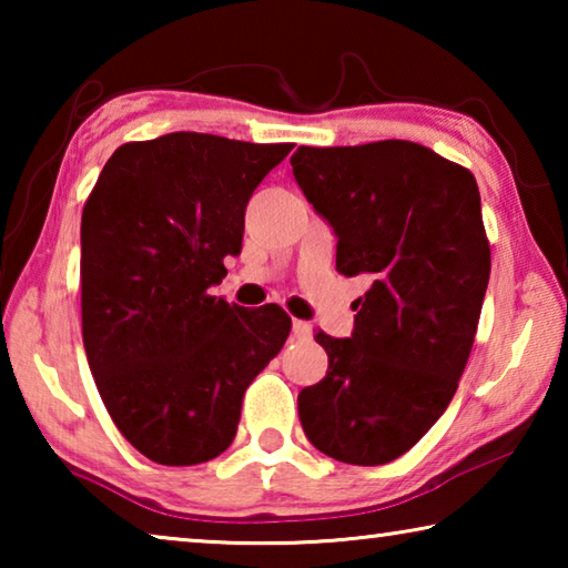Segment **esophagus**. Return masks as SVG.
<instances>
[{"label": "esophagus", "instance_id": "esophagus-1", "mask_svg": "<svg viewBox=\"0 0 568 568\" xmlns=\"http://www.w3.org/2000/svg\"><path fill=\"white\" fill-rule=\"evenodd\" d=\"M293 335L297 341H307L313 335V325L307 321H293Z\"/></svg>", "mask_w": 568, "mask_h": 568}]
</instances>
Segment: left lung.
Returning a JSON list of instances; mask_svg holds the SVG:
<instances>
[{
	"label": "left lung",
	"instance_id": "8db88e82",
	"mask_svg": "<svg viewBox=\"0 0 568 568\" xmlns=\"http://www.w3.org/2000/svg\"><path fill=\"white\" fill-rule=\"evenodd\" d=\"M295 182L368 283L351 338L315 333L328 373L297 396L303 430L353 466L398 458L444 416L491 275L476 178L408 140L297 148Z\"/></svg>",
	"mask_w": 568,
	"mask_h": 568
}]
</instances>
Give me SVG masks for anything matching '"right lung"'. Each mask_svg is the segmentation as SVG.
Masks as SVG:
<instances>
[{
    "instance_id": "add662e5",
    "label": "right lung",
    "mask_w": 568,
    "mask_h": 568,
    "mask_svg": "<svg viewBox=\"0 0 568 568\" xmlns=\"http://www.w3.org/2000/svg\"><path fill=\"white\" fill-rule=\"evenodd\" d=\"M293 145L170 132L112 152L82 213V341L114 426L162 466L233 444L243 396L291 333L283 307L210 287L245 207Z\"/></svg>"
}]
</instances>
